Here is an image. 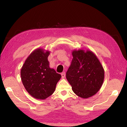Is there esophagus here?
Returning <instances> with one entry per match:
<instances>
[{
	"mask_svg": "<svg viewBox=\"0 0 127 127\" xmlns=\"http://www.w3.org/2000/svg\"><path fill=\"white\" fill-rule=\"evenodd\" d=\"M61 75H62V77L63 78H65V72H63L61 74Z\"/></svg>",
	"mask_w": 127,
	"mask_h": 127,
	"instance_id": "34e87169",
	"label": "esophagus"
}]
</instances>
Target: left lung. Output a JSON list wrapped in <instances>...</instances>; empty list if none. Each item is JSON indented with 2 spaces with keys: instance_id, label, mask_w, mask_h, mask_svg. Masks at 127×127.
<instances>
[{
  "instance_id": "8db88e82",
  "label": "left lung",
  "mask_w": 127,
  "mask_h": 127,
  "mask_svg": "<svg viewBox=\"0 0 127 127\" xmlns=\"http://www.w3.org/2000/svg\"><path fill=\"white\" fill-rule=\"evenodd\" d=\"M66 78L74 93L82 98L97 93L104 80V69L95 54L89 49H74Z\"/></svg>"
}]
</instances>
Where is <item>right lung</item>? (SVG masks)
I'll return each instance as SVG.
<instances>
[{
    "mask_svg": "<svg viewBox=\"0 0 127 127\" xmlns=\"http://www.w3.org/2000/svg\"><path fill=\"white\" fill-rule=\"evenodd\" d=\"M50 51L43 48L33 50L26 59L21 70V77L25 89L38 100H45L54 92L61 75L49 65Z\"/></svg>",
    "mask_w": 127,
    "mask_h": 127,
    "instance_id": "1",
    "label": "right lung"
}]
</instances>
